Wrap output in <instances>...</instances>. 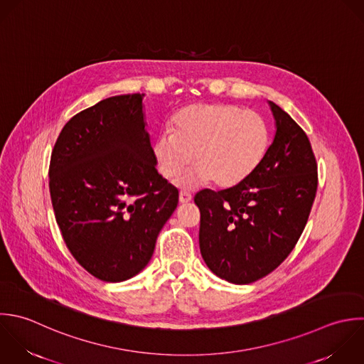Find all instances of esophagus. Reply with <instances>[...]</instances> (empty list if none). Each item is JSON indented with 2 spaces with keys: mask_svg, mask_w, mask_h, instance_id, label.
Here are the masks:
<instances>
[{
  "mask_svg": "<svg viewBox=\"0 0 364 364\" xmlns=\"http://www.w3.org/2000/svg\"><path fill=\"white\" fill-rule=\"evenodd\" d=\"M178 200H180L181 204H187V203H190L193 200V196L190 193H187V191H180Z\"/></svg>",
  "mask_w": 364,
  "mask_h": 364,
  "instance_id": "34e87169",
  "label": "esophagus"
}]
</instances>
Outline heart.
I'll use <instances>...</instances> for the list:
<instances>
[{
  "label": "heart",
  "instance_id": "obj_1",
  "mask_svg": "<svg viewBox=\"0 0 364 364\" xmlns=\"http://www.w3.org/2000/svg\"><path fill=\"white\" fill-rule=\"evenodd\" d=\"M268 146V126L259 113L234 105L200 103L177 113L174 130L159 133L153 153L168 180L177 178L196 160V168L180 180L183 187L210 180L231 187L261 164Z\"/></svg>",
  "mask_w": 364,
  "mask_h": 364
}]
</instances>
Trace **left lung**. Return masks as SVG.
<instances>
[{
  "label": "left lung",
  "mask_w": 364,
  "mask_h": 364,
  "mask_svg": "<svg viewBox=\"0 0 364 364\" xmlns=\"http://www.w3.org/2000/svg\"><path fill=\"white\" fill-rule=\"evenodd\" d=\"M275 136L261 164L241 183L203 190L200 251L213 274L231 284L255 282L278 268L308 223L318 188V166L306 133L268 100Z\"/></svg>",
  "instance_id": "1"
}]
</instances>
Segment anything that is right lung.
I'll return each instance as SVG.
<instances>
[{
  "label": "right lung",
  "instance_id": "add662e5",
  "mask_svg": "<svg viewBox=\"0 0 364 364\" xmlns=\"http://www.w3.org/2000/svg\"><path fill=\"white\" fill-rule=\"evenodd\" d=\"M144 96H112L75 114L50 156L49 191L63 241L105 282L146 268L178 204V190L156 168Z\"/></svg>",
  "mask_w": 364,
  "mask_h": 364
}]
</instances>
